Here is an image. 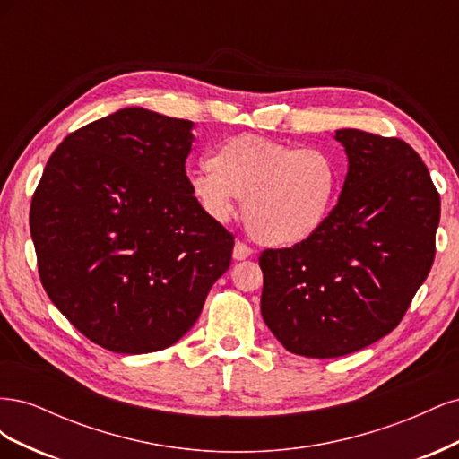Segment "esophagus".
<instances>
[{
	"instance_id": "obj_1",
	"label": "esophagus",
	"mask_w": 459,
	"mask_h": 459,
	"mask_svg": "<svg viewBox=\"0 0 459 459\" xmlns=\"http://www.w3.org/2000/svg\"><path fill=\"white\" fill-rule=\"evenodd\" d=\"M253 255V251L251 248H248L245 243H235V247H233V260H245V258H248Z\"/></svg>"
}]
</instances>
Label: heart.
Instances as JSON below:
<instances>
[{
  "label": "heart",
  "instance_id": "b5f03b06",
  "mask_svg": "<svg viewBox=\"0 0 459 459\" xmlns=\"http://www.w3.org/2000/svg\"><path fill=\"white\" fill-rule=\"evenodd\" d=\"M339 170L325 151L293 147L256 134L221 142L208 169L189 176V191L203 212L224 224L243 203L247 231L275 248L312 239L337 199Z\"/></svg>",
  "mask_w": 459,
  "mask_h": 459
}]
</instances>
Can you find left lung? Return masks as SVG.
Returning <instances> with one entry per match:
<instances>
[{"label":"left lung","mask_w":459,"mask_h":459,"mask_svg":"<svg viewBox=\"0 0 459 459\" xmlns=\"http://www.w3.org/2000/svg\"><path fill=\"white\" fill-rule=\"evenodd\" d=\"M349 159L337 206L312 239L268 248L260 312L289 352L337 358L388 335L435 258L440 197L406 142L335 132Z\"/></svg>","instance_id":"left-lung-1"}]
</instances>
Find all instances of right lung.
<instances>
[{
  "label": "right lung",
  "instance_id": "right-lung-1",
  "mask_svg": "<svg viewBox=\"0 0 459 459\" xmlns=\"http://www.w3.org/2000/svg\"><path fill=\"white\" fill-rule=\"evenodd\" d=\"M195 124L126 107L55 149L30 233L48 297L118 354L169 349L197 322L233 238L189 191Z\"/></svg>",
  "mask_w": 459,
  "mask_h": 459
}]
</instances>
